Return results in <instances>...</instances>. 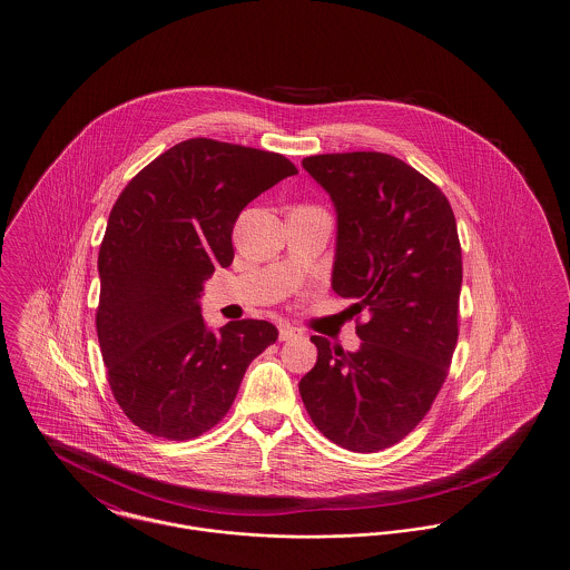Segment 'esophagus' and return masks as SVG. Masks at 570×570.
<instances>
[{"instance_id":"34e87169","label":"esophagus","mask_w":570,"mask_h":570,"mask_svg":"<svg viewBox=\"0 0 570 570\" xmlns=\"http://www.w3.org/2000/svg\"><path fill=\"white\" fill-rule=\"evenodd\" d=\"M301 335H303V333L298 331L297 326H279V342H291V340H297Z\"/></svg>"}]
</instances>
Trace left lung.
Instances as JSON below:
<instances>
[{
    "mask_svg": "<svg viewBox=\"0 0 570 570\" xmlns=\"http://www.w3.org/2000/svg\"><path fill=\"white\" fill-rule=\"evenodd\" d=\"M303 168L337 214L331 286L353 301L356 353L312 335L316 365L298 382L323 434L354 453L406 438L430 412L458 344L461 245L446 196L380 151L323 154Z\"/></svg>",
    "mask_w": 570,
    "mask_h": 570,
    "instance_id": "8db88e82",
    "label": "left lung"
}]
</instances>
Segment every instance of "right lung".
Here are the masks:
<instances>
[{"label": "right lung", "mask_w": 570, "mask_h": 570, "mask_svg": "<svg viewBox=\"0 0 570 570\" xmlns=\"http://www.w3.org/2000/svg\"><path fill=\"white\" fill-rule=\"evenodd\" d=\"M288 158L214 138L177 142L110 209L96 328L109 384L147 434L190 440L233 406L247 365L277 340L267 321L209 331L203 284L235 258L245 205L297 175Z\"/></svg>", "instance_id": "obj_1"}]
</instances>
